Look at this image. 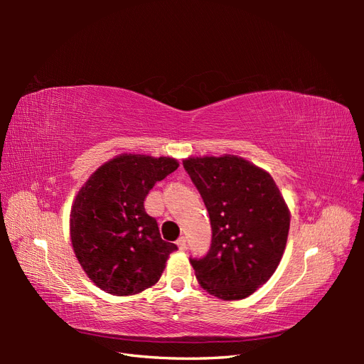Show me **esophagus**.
Returning <instances> with one entry per match:
<instances>
[{
  "label": "esophagus",
  "instance_id": "34e87169",
  "mask_svg": "<svg viewBox=\"0 0 364 364\" xmlns=\"http://www.w3.org/2000/svg\"><path fill=\"white\" fill-rule=\"evenodd\" d=\"M176 245H178L179 250H183V249L186 247V240H185V237H181L178 241H176Z\"/></svg>",
  "mask_w": 364,
  "mask_h": 364
}]
</instances>
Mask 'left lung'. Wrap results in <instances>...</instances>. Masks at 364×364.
I'll return each instance as SVG.
<instances>
[{"mask_svg":"<svg viewBox=\"0 0 364 364\" xmlns=\"http://www.w3.org/2000/svg\"><path fill=\"white\" fill-rule=\"evenodd\" d=\"M183 168L202 196L213 228L208 255L191 259L196 278L218 299H245L278 269L290 209L270 173L241 156H190Z\"/></svg>","mask_w":364,"mask_h":364,"instance_id":"1","label":"left lung"}]
</instances>
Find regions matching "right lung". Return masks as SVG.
Masks as SVG:
<instances>
[{"label": "right lung", "mask_w": 364, "mask_h": 364, "mask_svg": "<svg viewBox=\"0 0 364 364\" xmlns=\"http://www.w3.org/2000/svg\"><path fill=\"white\" fill-rule=\"evenodd\" d=\"M178 159L121 153L98 167L77 191L70 214L75 258L98 289L132 296L155 285L176 245L164 241L144 199Z\"/></svg>", "instance_id": "right-lung-1"}]
</instances>
